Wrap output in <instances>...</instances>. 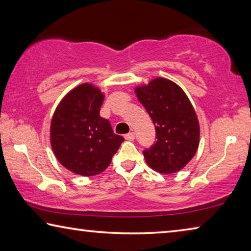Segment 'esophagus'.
<instances>
[{"instance_id": "obj_1", "label": "esophagus", "mask_w": 251, "mask_h": 251, "mask_svg": "<svg viewBox=\"0 0 251 251\" xmlns=\"http://www.w3.org/2000/svg\"><path fill=\"white\" fill-rule=\"evenodd\" d=\"M125 139H126V141H129V142L134 141V139H135V134L133 133V131H130V133L125 135Z\"/></svg>"}]
</instances>
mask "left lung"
I'll use <instances>...</instances> for the list:
<instances>
[{"instance_id":"left-lung-1","label":"left lung","mask_w":251,"mask_h":251,"mask_svg":"<svg viewBox=\"0 0 251 251\" xmlns=\"http://www.w3.org/2000/svg\"><path fill=\"white\" fill-rule=\"evenodd\" d=\"M135 94L156 129V143L144 151L148 166L166 175L179 172L199 146L201 127L189 99L180 86L164 77L136 86Z\"/></svg>"}]
</instances>
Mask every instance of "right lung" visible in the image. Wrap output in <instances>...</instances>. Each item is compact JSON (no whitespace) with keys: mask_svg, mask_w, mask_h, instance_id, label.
<instances>
[{"mask_svg":"<svg viewBox=\"0 0 251 251\" xmlns=\"http://www.w3.org/2000/svg\"><path fill=\"white\" fill-rule=\"evenodd\" d=\"M104 97L95 85L80 84L63 97L53 114L50 146L61 165L76 175L90 177L104 172L124 142L100 116Z\"/></svg>","mask_w":251,"mask_h":251,"instance_id":"1","label":"right lung"}]
</instances>
